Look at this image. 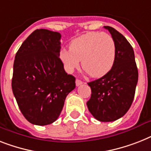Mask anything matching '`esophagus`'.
Segmentation results:
<instances>
[{"instance_id":"34e87169","label":"esophagus","mask_w":151,"mask_h":151,"mask_svg":"<svg viewBox=\"0 0 151 151\" xmlns=\"http://www.w3.org/2000/svg\"><path fill=\"white\" fill-rule=\"evenodd\" d=\"M75 83H76V85H77V86H79V85H81V84H83V82H82L81 81V80H79V79L76 80Z\"/></svg>"}]
</instances>
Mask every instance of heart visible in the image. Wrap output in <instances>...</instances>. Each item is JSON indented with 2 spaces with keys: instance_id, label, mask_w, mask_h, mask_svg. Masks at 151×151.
<instances>
[{
  "instance_id": "1",
  "label": "heart",
  "mask_w": 151,
  "mask_h": 151,
  "mask_svg": "<svg viewBox=\"0 0 151 151\" xmlns=\"http://www.w3.org/2000/svg\"><path fill=\"white\" fill-rule=\"evenodd\" d=\"M116 43L105 32H90L72 40L70 50L62 49L60 58L65 69L73 72L81 67L93 78H100L111 70L116 60Z\"/></svg>"
}]
</instances>
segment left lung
Wrapping results in <instances>:
<instances>
[{
    "label": "left lung",
    "instance_id": "left-lung-1",
    "mask_svg": "<svg viewBox=\"0 0 151 151\" xmlns=\"http://www.w3.org/2000/svg\"><path fill=\"white\" fill-rule=\"evenodd\" d=\"M116 43V60L109 72L88 83L91 95L88 110L100 122H112L127 113L133 103L138 81V70L133 47L117 30L104 26Z\"/></svg>",
    "mask_w": 151,
    "mask_h": 151
}]
</instances>
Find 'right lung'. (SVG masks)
<instances>
[{
    "mask_svg": "<svg viewBox=\"0 0 151 151\" xmlns=\"http://www.w3.org/2000/svg\"><path fill=\"white\" fill-rule=\"evenodd\" d=\"M60 38L56 32L36 29L15 55L12 91L24 118L34 125L55 122L75 88V78L65 72L60 58Z\"/></svg>",
    "mask_w": 151,
    "mask_h": 151,
    "instance_id": "right-lung-1",
    "label": "right lung"
}]
</instances>
